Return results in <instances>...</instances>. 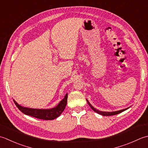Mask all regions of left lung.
Wrapping results in <instances>:
<instances>
[{
  "instance_id": "left-lung-1",
  "label": "left lung",
  "mask_w": 148,
  "mask_h": 148,
  "mask_svg": "<svg viewBox=\"0 0 148 148\" xmlns=\"http://www.w3.org/2000/svg\"><path fill=\"white\" fill-rule=\"evenodd\" d=\"M86 101H87V103H88L89 106H90V108H91L92 110H94V112H95L96 113H97V114H100V115H103V116H110V115H117V114H120V113H121L122 112H123V111H124V110H126L128 109V108H126V109L121 110H119V111H116V112H102V111H99V110H96L95 108H94V107L90 105V103L88 102V100H86Z\"/></svg>"
}]
</instances>
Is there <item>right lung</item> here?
<instances>
[{
  "label": "right lung",
  "instance_id": "obj_1",
  "mask_svg": "<svg viewBox=\"0 0 148 148\" xmlns=\"http://www.w3.org/2000/svg\"><path fill=\"white\" fill-rule=\"evenodd\" d=\"M67 97L68 95L66 94L63 99L60 101V103L56 107L51 109H33L25 108V107L21 106L18 105L15 101H14V103L15 104L20 111L24 114L30 115V116L34 117L39 119L43 120H53L54 119L59 117L61 114L64 110L65 106L67 103Z\"/></svg>",
  "mask_w": 148,
  "mask_h": 148
}]
</instances>
